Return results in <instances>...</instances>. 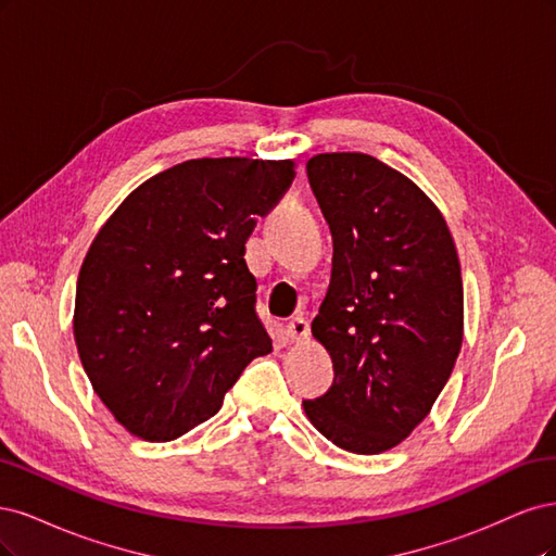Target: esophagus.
<instances>
[{"label": "esophagus", "instance_id": "34e87169", "mask_svg": "<svg viewBox=\"0 0 556 556\" xmlns=\"http://www.w3.org/2000/svg\"><path fill=\"white\" fill-rule=\"evenodd\" d=\"M286 332H289V337H291V342H295V344L304 342V339H307V337H309V324H307V318H302V316H298V318L289 320V326H286Z\"/></svg>", "mask_w": 556, "mask_h": 556}]
</instances>
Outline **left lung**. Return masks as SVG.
I'll use <instances>...</instances> for the list:
<instances>
[{
	"mask_svg": "<svg viewBox=\"0 0 556 556\" xmlns=\"http://www.w3.org/2000/svg\"><path fill=\"white\" fill-rule=\"evenodd\" d=\"M307 175L332 232L312 334L332 357L334 381L302 408L334 445L379 455L427 418L459 355L455 240L432 199L369 154H316Z\"/></svg>",
	"mask_w": 556,
	"mask_h": 556,
	"instance_id": "8db88e82",
	"label": "left lung"
}]
</instances>
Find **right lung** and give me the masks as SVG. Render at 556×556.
Wrapping results in <instances>:
<instances>
[{
	"instance_id": "1",
	"label": "right lung",
	"mask_w": 556,
	"mask_h": 556,
	"mask_svg": "<svg viewBox=\"0 0 556 556\" xmlns=\"http://www.w3.org/2000/svg\"><path fill=\"white\" fill-rule=\"evenodd\" d=\"M293 177V159H189L134 189L89 244L74 339L99 400L134 437H182L273 351L244 244Z\"/></svg>"
}]
</instances>
